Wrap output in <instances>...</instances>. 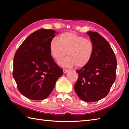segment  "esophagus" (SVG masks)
<instances>
[{
    "label": "esophagus",
    "instance_id": "esophagus-1",
    "mask_svg": "<svg viewBox=\"0 0 129 129\" xmlns=\"http://www.w3.org/2000/svg\"><path fill=\"white\" fill-rule=\"evenodd\" d=\"M69 72V70H68V69H63V72H64V74H66L67 72Z\"/></svg>",
    "mask_w": 129,
    "mask_h": 129
}]
</instances>
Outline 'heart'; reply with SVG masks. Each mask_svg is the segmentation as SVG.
<instances>
[{
	"instance_id": "heart-1",
	"label": "heart",
	"mask_w": 129,
	"mask_h": 129,
	"mask_svg": "<svg viewBox=\"0 0 129 129\" xmlns=\"http://www.w3.org/2000/svg\"><path fill=\"white\" fill-rule=\"evenodd\" d=\"M51 55L56 61L68 56L58 62L63 67H83L90 62L92 57L94 47L90 39L85 38L73 33H64L53 38L49 45Z\"/></svg>"
}]
</instances>
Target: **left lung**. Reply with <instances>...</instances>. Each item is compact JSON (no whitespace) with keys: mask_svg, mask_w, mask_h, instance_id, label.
<instances>
[{"mask_svg":"<svg viewBox=\"0 0 129 129\" xmlns=\"http://www.w3.org/2000/svg\"><path fill=\"white\" fill-rule=\"evenodd\" d=\"M93 44L92 57L87 65L77 71L78 78L74 86L77 95L86 102L105 98L116 79L117 60L106 39L97 32L87 31Z\"/></svg>","mask_w":129,"mask_h":129,"instance_id":"obj_1","label":"left lung"}]
</instances>
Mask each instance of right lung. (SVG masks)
<instances>
[{
	"mask_svg": "<svg viewBox=\"0 0 129 129\" xmlns=\"http://www.w3.org/2000/svg\"><path fill=\"white\" fill-rule=\"evenodd\" d=\"M58 32L41 29L28 36L15 53L13 76L20 92L31 100L47 98L63 74L51 55L49 45Z\"/></svg>",
	"mask_w": 129,
	"mask_h": 129,
	"instance_id": "right-lung-1",
	"label": "right lung"
}]
</instances>
